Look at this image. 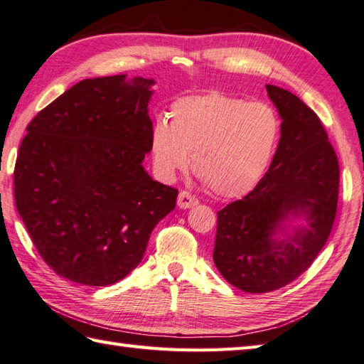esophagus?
<instances>
[{"instance_id": "obj_1", "label": "esophagus", "mask_w": 364, "mask_h": 364, "mask_svg": "<svg viewBox=\"0 0 364 364\" xmlns=\"http://www.w3.org/2000/svg\"><path fill=\"white\" fill-rule=\"evenodd\" d=\"M198 203V200L196 198V196H192L189 191H181L178 194V206L183 208V210H188V208L196 206Z\"/></svg>"}]
</instances>
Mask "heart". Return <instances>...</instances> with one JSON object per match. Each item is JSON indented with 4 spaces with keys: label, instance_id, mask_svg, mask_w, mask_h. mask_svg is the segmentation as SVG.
<instances>
[{
    "label": "heart",
    "instance_id": "obj_1",
    "mask_svg": "<svg viewBox=\"0 0 364 364\" xmlns=\"http://www.w3.org/2000/svg\"><path fill=\"white\" fill-rule=\"evenodd\" d=\"M170 122L151 129V156L168 180L189 164L215 196L235 198L250 192L264 175L282 122L272 106L249 103L225 92L180 98L170 107Z\"/></svg>",
    "mask_w": 364,
    "mask_h": 364
}]
</instances>
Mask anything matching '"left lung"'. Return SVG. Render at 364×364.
<instances>
[{"label":"left lung","mask_w":364,"mask_h":364,"mask_svg":"<svg viewBox=\"0 0 364 364\" xmlns=\"http://www.w3.org/2000/svg\"><path fill=\"white\" fill-rule=\"evenodd\" d=\"M282 122V137L264 176L245 197L218 213L214 264L225 280L261 294L289 284L313 264L333 227L339 164L318 115L299 97L266 86ZM308 228L278 240L284 222Z\"/></svg>","instance_id":"1"}]
</instances>
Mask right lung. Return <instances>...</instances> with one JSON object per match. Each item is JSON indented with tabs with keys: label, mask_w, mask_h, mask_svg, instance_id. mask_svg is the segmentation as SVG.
Wrapping results in <instances>:
<instances>
[{
	"label": "right lung",
	"mask_w": 364,
	"mask_h": 364,
	"mask_svg": "<svg viewBox=\"0 0 364 364\" xmlns=\"http://www.w3.org/2000/svg\"><path fill=\"white\" fill-rule=\"evenodd\" d=\"M153 80H82L26 127L14 168L15 206L42 259L59 277L107 286L141 262L178 191L154 181Z\"/></svg>",
	"instance_id": "1"
}]
</instances>
